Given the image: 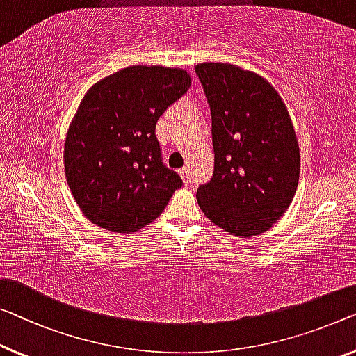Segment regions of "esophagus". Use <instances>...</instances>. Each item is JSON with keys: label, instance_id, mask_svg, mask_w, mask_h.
Returning <instances> with one entry per match:
<instances>
[{"label": "esophagus", "instance_id": "1", "mask_svg": "<svg viewBox=\"0 0 356 356\" xmlns=\"http://www.w3.org/2000/svg\"><path fill=\"white\" fill-rule=\"evenodd\" d=\"M180 176H182V180H184V184L185 185H188L190 184V180H192V177H190V169L185 166V168H182L180 169Z\"/></svg>", "mask_w": 356, "mask_h": 356}]
</instances>
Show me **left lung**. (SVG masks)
Wrapping results in <instances>:
<instances>
[{
  "instance_id": "1",
  "label": "left lung",
  "mask_w": 356,
  "mask_h": 356,
  "mask_svg": "<svg viewBox=\"0 0 356 356\" xmlns=\"http://www.w3.org/2000/svg\"><path fill=\"white\" fill-rule=\"evenodd\" d=\"M195 72L211 107L214 147V174L196 200L212 224L235 236H256L288 211L299 184L289 111L257 73L212 62Z\"/></svg>"
}]
</instances>
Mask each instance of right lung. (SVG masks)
<instances>
[{"mask_svg": "<svg viewBox=\"0 0 356 356\" xmlns=\"http://www.w3.org/2000/svg\"><path fill=\"white\" fill-rule=\"evenodd\" d=\"M182 68L131 65L88 89L68 126L63 164L79 209L115 233L156 219L182 179L161 161L156 121L188 91Z\"/></svg>", "mask_w": 356, "mask_h": 356, "instance_id": "1", "label": "right lung"}]
</instances>
